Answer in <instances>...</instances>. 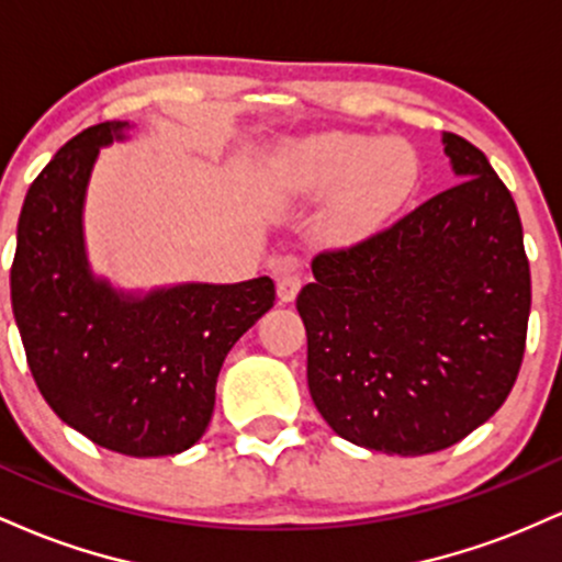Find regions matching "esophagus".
Wrapping results in <instances>:
<instances>
[{
    "label": "esophagus",
    "mask_w": 562,
    "mask_h": 562,
    "mask_svg": "<svg viewBox=\"0 0 562 562\" xmlns=\"http://www.w3.org/2000/svg\"><path fill=\"white\" fill-rule=\"evenodd\" d=\"M301 274H299V263L285 259L280 263V277H277V299L282 303H290L295 301V295H299L301 290Z\"/></svg>",
    "instance_id": "34e87169"
}]
</instances>
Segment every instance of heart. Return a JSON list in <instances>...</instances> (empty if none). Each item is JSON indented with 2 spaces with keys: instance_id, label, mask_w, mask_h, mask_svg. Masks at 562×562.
<instances>
[{
  "instance_id": "obj_1",
  "label": "heart",
  "mask_w": 562,
  "mask_h": 562,
  "mask_svg": "<svg viewBox=\"0 0 562 562\" xmlns=\"http://www.w3.org/2000/svg\"><path fill=\"white\" fill-rule=\"evenodd\" d=\"M280 166L301 195L338 190L325 214V229L335 240L370 235L420 182V160L406 142L367 134H325L301 142Z\"/></svg>"
}]
</instances>
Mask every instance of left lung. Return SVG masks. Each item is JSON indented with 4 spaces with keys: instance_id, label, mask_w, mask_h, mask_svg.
Wrapping results in <instances>:
<instances>
[{
    "instance_id": "obj_1",
    "label": "left lung",
    "mask_w": 562,
    "mask_h": 562,
    "mask_svg": "<svg viewBox=\"0 0 562 562\" xmlns=\"http://www.w3.org/2000/svg\"><path fill=\"white\" fill-rule=\"evenodd\" d=\"M457 184L389 229L325 250L299 293L308 393L370 451L462 441L505 404L524 362L531 272L509 190L479 147L443 132Z\"/></svg>"
}]
</instances>
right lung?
<instances>
[{
  "label": "right lung",
  "mask_w": 562,
  "mask_h": 562,
  "mask_svg": "<svg viewBox=\"0 0 562 562\" xmlns=\"http://www.w3.org/2000/svg\"><path fill=\"white\" fill-rule=\"evenodd\" d=\"M128 121L83 128L23 200L10 269L12 312L44 402L63 423L128 457L179 454L200 441L229 348L274 306L269 277L121 290L97 277L83 203L100 147Z\"/></svg>",
  "instance_id": "right-lung-1"
}]
</instances>
